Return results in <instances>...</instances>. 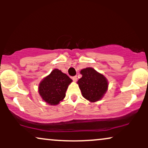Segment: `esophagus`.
<instances>
[{
    "label": "esophagus",
    "mask_w": 148,
    "mask_h": 148,
    "mask_svg": "<svg viewBox=\"0 0 148 148\" xmlns=\"http://www.w3.org/2000/svg\"><path fill=\"white\" fill-rule=\"evenodd\" d=\"M72 80L74 81V82H76V81H77V76H73V77H72Z\"/></svg>",
    "instance_id": "34e87169"
}]
</instances>
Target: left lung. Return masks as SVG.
<instances>
[{
    "instance_id": "1",
    "label": "left lung",
    "mask_w": 148,
    "mask_h": 148,
    "mask_svg": "<svg viewBox=\"0 0 148 148\" xmlns=\"http://www.w3.org/2000/svg\"><path fill=\"white\" fill-rule=\"evenodd\" d=\"M81 74L82 77L77 84L83 97L90 102L101 99L108 89L106 78L92 67L81 69Z\"/></svg>"
}]
</instances>
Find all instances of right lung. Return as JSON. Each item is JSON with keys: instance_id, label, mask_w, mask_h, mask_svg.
Returning a JSON list of instances; mask_svg holds the SVG:
<instances>
[{"instance_id": "add662e5", "label": "right lung", "mask_w": 148, "mask_h": 148, "mask_svg": "<svg viewBox=\"0 0 148 148\" xmlns=\"http://www.w3.org/2000/svg\"><path fill=\"white\" fill-rule=\"evenodd\" d=\"M72 80L66 74L55 69L39 85V93L45 102L57 105L65 97V93Z\"/></svg>"}]
</instances>
